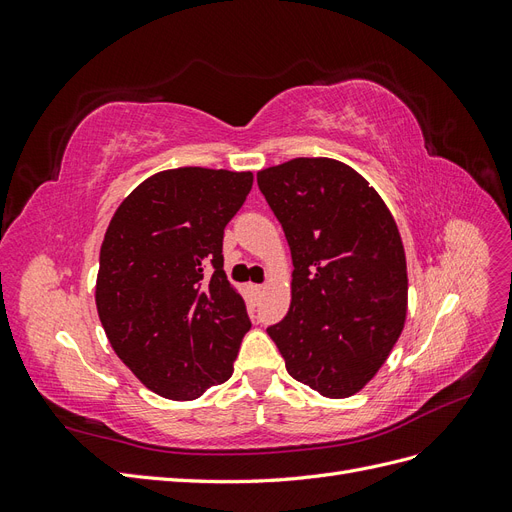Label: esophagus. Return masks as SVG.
<instances>
[{
	"label": "esophagus",
	"mask_w": 512,
	"mask_h": 512,
	"mask_svg": "<svg viewBox=\"0 0 512 512\" xmlns=\"http://www.w3.org/2000/svg\"><path fill=\"white\" fill-rule=\"evenodd\" d=\"M247 290H250V294H252L254 299H258L260 292H262V286L260 284H247Z\"/></svg>",
	"instance_id": "esophagus-1"
}]
</instances>
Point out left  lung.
I'll return each instance as SVG.
<instances>
[{
	"label": "left lung",
	"mask_w": 512,
	"mask_h": 512,
	"mask_svg": "<svg viewBox=\"0 0 512 512\" xmlns=\"http://www.w3.org/2000/svg\"><path fill=\"white\" fill-rule=\"evenodd\" d=\"M292 254L290 309L267 329L288 374L322 397L359 393L408 314L406 252L380 194L348 164L294 158L258 170Z\"/></svg>",
	"instance_id": "obj_1"
}]
</instances>
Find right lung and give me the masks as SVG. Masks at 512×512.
<instances>
[{
	"label": "right lung",
	"mask_w": 512,
	"mask_h": 512,
	"mask_svg": "<svg viewBox=\"0 0 512 512\" xmlns=\"http://www.w3.org/2000/svg\"><path fill=\"white\" fill-rule=\"evenodd\" d=\"M254 175L181 166L117 207L100 247L96 307L108 342L149 391L190 401L232 376L245 301L226 280L222 239Z\"/></svg>",
	"instance_id": "1"
}]
</instances>
